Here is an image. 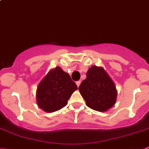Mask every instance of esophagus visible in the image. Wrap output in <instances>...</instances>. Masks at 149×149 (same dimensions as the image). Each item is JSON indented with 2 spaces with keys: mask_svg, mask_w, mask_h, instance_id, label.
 I'll return each instance as SVG.
<instances>
[{
  "mask_svg": "<svg viewBox=\"0 0 149 149\" xmlns=\"http://www.w3.org/2000/svg\"><path fill=\"white\" fill-rule=\"evenodd\" d=\"M76 84H77V87H79V86H80V81H77L76 82Z\"/></svg>",
  "mask_w": 149,
  "mask_h": 149,
  "instance_id": "esophagus-1",
  "label": "esophagus"
}]
</instances>
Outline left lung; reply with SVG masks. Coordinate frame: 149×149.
<instances>
[{"label": "left lung", "mask_w": 149, "mask_h": 149, "mask_svg": "<svg viewBox=\"0 0 149 149\" xmlns=\"http://www.w3.org/2000/svg\"><path fill=\"white\" fill-rule=\"evenodd\" d=\"M79 91L86 106L100 112L111 109L117 100L115 84L105 69L97 65L88 69L86 79L83 80Z\"/></svg>", "instance_id": "8db88e82"}]
</instances>
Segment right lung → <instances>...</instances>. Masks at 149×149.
I'll list each match as a JSON object with an SVG mask.
<instances>
[{
  "instance_id": "right-lung-1",
  "label": "right lung",
  "mask_w": 149,
  "mask_h": 149,
  "mask_svg": "<svg viewBox=\"0 0 149 149\" xmlns=\"http://www.w3.org/2000/svg\"><path fill=\"white\" fill-rule=\"evenodd\" d=\"M77 86L69 74L59 66L51 69L37 87L36 102L46 112H54L66 106Z\"/></svg>"
}]
</instances>
